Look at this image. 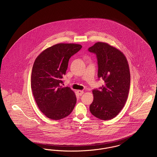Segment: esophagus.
I'll use <instances>...</instances> for the list:
<instances>
[{
  "instance_id": "esophagus-1",
  "label": "esophagus",
  "mask_w": 157,
  "mask_h": 157,
  "mask_svg": "<svg viewBox=\"0 0 157 157\" xmlns=\"http://www.w3.org/2000/svg\"><path fill=\"white\" fill-rule=\"evenodd\" d=\"M77 93H78V94L79 95L81 96L83 94V91H81V90H78V91H77Z\"/></svg>"
}]
</instances>
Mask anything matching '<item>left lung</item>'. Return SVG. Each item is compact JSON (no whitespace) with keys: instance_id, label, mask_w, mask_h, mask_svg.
I'll return each mask as SVG.
<instances>
[{"instance_id":"1","label":"left lung","mask_w":157,"mask_h":157,"mask_svg":"<svg viewBox=\"0 0 157 157\" xmlns=\"http://www.w3.org/2000/svg\"><path fill=\"white\" fill-rule=\"evenodd\" d=\"M96 55L98 78L104 84L92 90L94 100L90 106L93 116L103 120L115 117L126 102L130 83L129 65L120 50L107 43L98 42L88 48Z\"/></svg>"}]
</instances>
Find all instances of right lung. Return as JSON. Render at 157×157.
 I'll return each mask as SVG.
<instances>
[{
	"label": "right lung",
	"mask_w": 157,
	"mask_h": 157,
	"mask_svg": "<svg viewBox=\"0 0 157 157\" xmlns=\"http://www.w3.org/2000/svg\"><path fill=\"white\" fill-rule=\"evenodd\" d=\"M81 48L77 44H57L44 50L34 63L31 78L33 94L39 109L49 119H62L74 110L76 95L68 86L62 87V78L69 59Z\"/></svg>",
	"instance_id": "add662e5"
}]
</instances>
